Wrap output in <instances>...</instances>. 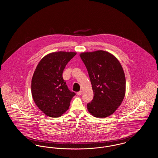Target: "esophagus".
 Listing matches in <instances>:
<instances>
[{
  "label": "esophagus",
  "mask_w": 158,
  "mask_h": 158,
  "mask_svg": "<svg viewBox=\"0 0 158 158\" xmlns=\"http://www.w3.org/2000/svg\"><path fill=\"white\" fill-rule=\"evenodd\" d=\"M77 95H81V94H82V92L81 91H79V92H78L77 93Z\"/></svg>",
  "instance_id": "1"
}]
</instances>
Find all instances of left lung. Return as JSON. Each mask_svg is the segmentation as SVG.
<instances>
[{
  "mask_svg": "<svg viewBox=\"0 0 158 158\" xmlns=\"http://www.w3.org/2000/svg\"><path fill=\"white\" fill-rule=\"evenodd\" d=\"M90 77L94 98L87 104L92 116L105 118L113 114L121 105L126 91L123 68L112 54L103 50L81 53Z\"/></svg>",
  "mask_w": 158,
  "mask_h": 158,
  "instance_id": "8db88e82",
  "label": "left lung"
}]
</instances>
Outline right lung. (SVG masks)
<instances>
[{"label": "right lung", "mask_w": 158, "mask_h": 158, "mask_svg": "<svg viewBox=\"0 0 158 158\" xmlns=\"http://www.w3.org/2000/svg\"><path fill=\"white\" fill-rule=\"evenodd\" d=\"M75 52H57L44 56L33 75L31 91L37 106L47 116L58 117L69 108L75 95L63 80V70Z\"/></svg>", "instance_id": "add662e5"}]
</instances>
